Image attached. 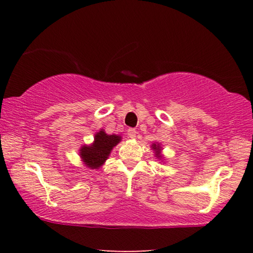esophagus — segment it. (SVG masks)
<instances>
[{"label": "esophagus", "instance_id": "34e87169", "mask_svg": "<svg viewBox=\"0 0 253 253\" xmlns=\"http://www.w3.org/2000/svg\"><path fill=\"white\" fill-rule=\"evenodd\" d=\"M136 134H137V131L135 129H132V128H129V129L127 130V135L129 138H135Z\"/></svg>", "mask_w": 253, "mask_h": 253}]
</instances>
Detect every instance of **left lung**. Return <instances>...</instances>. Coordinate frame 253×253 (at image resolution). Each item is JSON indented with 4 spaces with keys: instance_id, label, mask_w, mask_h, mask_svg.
<instances>
[{
    "instance_id": "1",
    "label": "left lung",
    "mask_w": 253,
    "mask_h": 253,
    "mask_svg": "<svg viewBox=\"0 0 253 253\" xmlns=\"http://www.w3.org/2000/svg\"><path fill=\"white\" fill-rule=\"evenodd\" d=\"M152 148L153 151H155V155L157 158H162V155H161V149L162 147L160 146V144H153L152 145Z\"/></svg>"
}]
</instances>
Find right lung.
<instances>
[{
    "instance_id": "1",
    "label": "right lung",
    "mask_w": 253,
    "mask_h": 253,
    "mask_svg": "<svg viewBox=\"0 0 253 253\" xmlns=\"http://www.w3.org/2000/svg\"><path fill=\"white\" fill-rule=\"evenodd\" d=\"M121 140L122 137L119 135H107L105 130L101 129L95 135V140L91 145H84L80 148L81 160L88 168L98 169L108 158L111 149Z\"/></svg>"
}]
</instances>
